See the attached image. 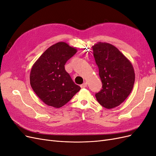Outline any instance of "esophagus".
<instances>
[{"label":"esophagus","instance_id":"obj_1","mask_svg":"<svg viewBox=\"0 0 156 156\" xmlns=\"http://www.w3.org/2000/svg\"><path fill=\"white\" fill-rule=\"evenodd\" d=\"M87 87V83H84L83 84H82L81 85V87L82 88H85V87Z\"/></svg>","mask_w":156,"mask_h":156}]
</instances>
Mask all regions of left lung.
<instances>
[{
    "label": "left lung",
    "instance_id": "8db88e82",
    "mask_svg": "<svg viewBox=\"0 0 156 156\" xmlns=\"http://www.w3.org/2000/svg\"><path fill=\"white\" fill-rule=\"evenodd\" d=\"M92 49L102 82V89L96 94V98L103 107L115 108L124 101L133 88V67L130 61L110 44L98 42Z\"/></svg>",
    "mask_w": 156,
    "mask_h": 156
}]
</instances>
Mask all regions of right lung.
I'll use <instances>...</instances> for the list:
<instances>
[{
    "instance_id": "right-lung-1",
    "label": "right lung",
    "mask_w": 156,
    "mask_h": 156,
    "mask_svg": "<svg viewBox=\"0 0 156 156\" xmlns=\"http://www.w3.org/2000/svg\"><path fill=\"white\" fill-rule=\"evenodd\" d=\"M76 53V49L60 41L51 45L33 65L30 74V85L46 105L55 108L62 107L81 89L64 67Z\"/></svg>"
}]
</instances>
